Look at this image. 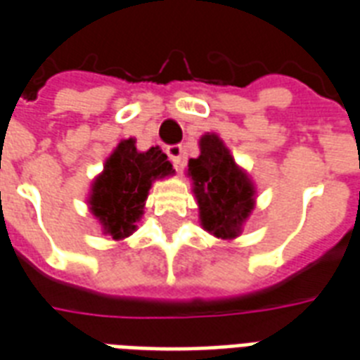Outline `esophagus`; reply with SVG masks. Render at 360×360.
I'll list each match as a JSON object with an SVG mask.
<instances>
[{"instance_id": "1", "label": "esophagus", "mask_w": 360, "mask_h": 360, "mask_svg": "<svg viewBox=\"0 0 360 360\" xmlns=\"http://www.w3.org/2000/svg\"><path fill=\"white\" fill-rule=\"evenodd\" d=\"M166 155L170 157V160L174 162V166L177 170H181L183 166V146L181 144H172L166 148Z\"/></svg>"}]
</instances>
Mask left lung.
Instances as JSON below:
<instances>
[{"label": "left lung", "mask_w": 360, "mask_h": 360, "mask_svg": "<svg viewBox=\"0 0 360 360\" xmlns=\"http://www.w3.org/2000/svg\"><path fill=\"white\" fill-rule=\"evenodd\" d=\"M200 150L198 159L188 160V175L201 226L218 238H235L253 209L255 190L216 134L201 136Z\"/></svg>", "instance_id": "obj_1"}]
</instances>
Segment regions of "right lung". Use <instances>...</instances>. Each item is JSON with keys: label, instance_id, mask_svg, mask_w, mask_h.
I'll return each instance as SVG.
<instances>
[{"label": "right lung", "instance_id": "1", "mask_svg": "<svg viewBox=\"0 0 360 360\" xmlns=\"http://www.w3.org/2000/svg\"><path fill=\"white\" fill-rule=\"evenodd\" d=\"M172 174V165L159 148L140 153L134 140H122L107 162L103 174L92 185L90 210L114 240L129 236L144 212L151 181Z\"/></svg>", "mask_w": 360, "mask_h": 360}]
</instances>
